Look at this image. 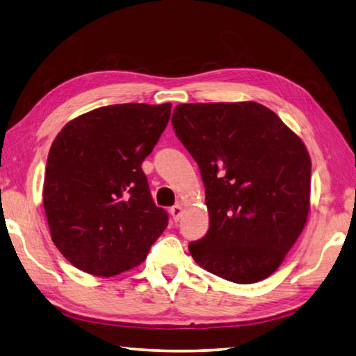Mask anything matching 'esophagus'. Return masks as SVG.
I'll return each instance as SVG.
<instances>
[{
  "mask_svg": "<svg viewBox=\"0 0 356 356\" xmlns=\"http://www.w3.org/2000/svg\"><path fill=\"white\" fill-rule=\"evenodd\" d=\"M170 213H171V216H172V219H174V222H177L179 219H180V216H182V213H184V210H182V205H174V207H171V210H170Z\"/></svg>",
  "mask_w": 356,
  "mask_h": 356,
  "instance_id": "esophagus-1",
  "label": "esophagus"
}]
</instances>
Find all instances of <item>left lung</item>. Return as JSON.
I'll return each instance as SVG.
<instances>
[{
	"label": "left lung",
	"instance_id": "1",
	"mask_svg": "<svg viewBox=\"0 0 356 356\" xmlns=\"http://www.w3.org/2000/svg\"><path fill=\"white\" fill-rule=\"evenodd\" d=\"M171 123L199 165L210 216L207 234L188 245L193 259L236 284L266 280L307 222L305 145L254 102L177 104Z\"/></svg>",
	"mask_w": 356,
	"mask_h": 356
}]
</instances>
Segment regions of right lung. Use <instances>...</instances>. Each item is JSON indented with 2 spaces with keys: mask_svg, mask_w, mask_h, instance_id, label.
Here are the masks:
<instances>
[{
  "mask_svg": "<svg viewBox=\"0 0 356 356\" xmlns=\"http://www.w3.org/2000/svg\"><path fill=\"white\" fill-rule=\"evenodd\" d=\"M171 103L97 108L69 122L51 146L43 202L55 247L85 273L111 277L146 259L168 225L142 171Z\"/></svg>",
  "mask_w": 356,
  "mask_h": 356,
  "instance_id": "obj_1",
  "label": "right lung"
}]
</instances>
